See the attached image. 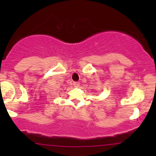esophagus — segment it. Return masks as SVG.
Segmentation results:
<instances>
[{
    "mask_svg": "<svg viewBox=\"0 0 156 156\" xmlns=\"http://www.w3.org/2000/svg\"><path fill=\"white\" fill-rule=\"evenodd\" d=\"M72 84H73L74 86H75V87H77V86L79 85V82H78V81H74V82L72 83Z\"/></svg>",
    "mask_w": 156,
    "mask_h": 156,
    "instance_id": "obj_1",
    "label": "esophagus"
}]
</instances>
